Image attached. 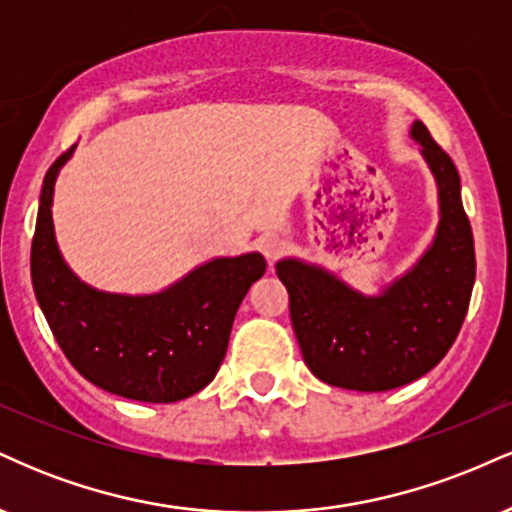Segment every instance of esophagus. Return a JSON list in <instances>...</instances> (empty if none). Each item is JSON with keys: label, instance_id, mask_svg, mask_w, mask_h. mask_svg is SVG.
Listing matches in <instances>:
<instances>
[{"label": "esophagus", "instance_id": "obj_1", "mask_svg": "<svg viewBox=\"0 0 512 512\" xmlns=\"http://www.w3.org/2000/svg\"><path fill=\"white\" fill-rule=\"evenodd\" d=\"M257 248H260V252L267 257L269 262H274L276 257L281 255V250H284V240H281L279 236H274V233H269V236H262L260 240H257Z\"/></svg>", "mask_w": 512, "mask_h": 512}]
</instances>
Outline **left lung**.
I'll list each match as a JSON object with an SVG mask.
<instances>
[{
  "label": "left lung",
  "mask_w": 512,
  "mask_h": 512,
  "mask_svg": "<svg viewBox=\"0 0 512 512\" xmlns=\"http://www.w3.org/2000/svg\"><path fill=\"white\" fill-rule=\"evenodd\" d=\"M409 137L436 180L438 228L407 272L380 293H361L320 264L276 262L305 366L344 390L385 392L426 375L448 354L472 298L477 260L460 175L424 122L416 120Z\"/></svg>",
  "instance_id": "left-lung-1"
}]
</instances>
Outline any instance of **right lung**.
<instances>
[{
	"instance_id": "right-lung-1",
	"label": "right lung",
	"mask_w": 512,
	"mask_h": 512,
	"mask_svg": "<svg viewBox=\"0 0 512 512\" xmlns=\"http://www.w3.org/2000/svg\"><path fill=\"white\" fill-rule=\"evenodd\" d=\"M76 146L52 163L31 248L33 291L57 344L81 375L113 395L168 404L214 380L245 293L267 269L260 252L214 257L158 293H110L64 262L52 223L55 182Z\"/></svg>"
}]
</instances>
